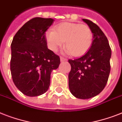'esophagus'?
I'll list each match as a JSON object with an SVG mask.
<instances>
[{
  "instance_id": "obj_1",
  "label": "esophagus",
  "mask_w": 122,
  "mask_h": 122,
  "mask_svg": "<svg viewBox=\"0 0 122 122\" xmlns=\"http://www.w3.org/2000/svg\"><path fill=\"white\" fill-rule=\"evenodd\" d=\"M60 60H61V61L62 62V61H66V58H65V57H60Z\"/></svg>"
}]
</instances>
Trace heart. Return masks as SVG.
<instances>
[{
    "label": "heart",
    "mask_w": 122,
    "mask_h": 122,
    "mask_svg": "<svg viewBox=\"0 0 122 122\" xmlns=\"http://www.w3.org/2000/svg\"><path fill=\"white\" fill-rule=\"evenodd\" d=\"M46 39L52 51L57 52L65 41V52L79 56L90 49L93 33L87 25L64 22L56 26L54 30H48L46 32Z\"/></svg>",
    "instance_id": "1"
}]
</instances>
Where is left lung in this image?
Listing matches in <instances>:
<instances>
[{
	"label": "left lung",
	"instance_id": "obj_1",
	"mask_svg": "<svg viewBox=\"0 0 122 122\" xmlns=\"http://www.w3.org/2000/svg\"><path fill=\"white\" fill-rule=\"evenodd\" d=\"M83 21L93 33L92 44L81 57L69 59V89L76 98L86 99L99 94L104 89L110 73L112 50L106 35L96 24L89 20Z\"/></svg>",
	"mask_w": 122,
	"mask_h": 122
}]
</instances>
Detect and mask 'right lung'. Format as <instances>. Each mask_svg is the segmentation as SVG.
<instances>
[{
	"mask_svg": "<svg viewBox=\"0 0 122 122\" xmlns=\"http://www.w3.org/2000/svg\"><path fill=\"white\" fill-rule=\"evenodd\" d=\"M54 20L34 18L27 21L11 43L10 72L16 87L26 96H38L49 89L51 73L60 58L47 46L45 32Z\"/></svg>",
	"mask_w": 122,
	"mask_h": 122,
	"instance_id": "right-lung-1",
	"label": "right lung"
}]
</instances>
